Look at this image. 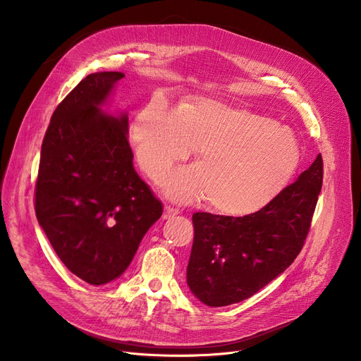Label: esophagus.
<instances>
[{"label":"esophagus","instance_id":"obj_1","mask_svg":"<svg viewBox=\"0 0 361 361\" xmlns=\"http://www.w3.org/2000/svg\"><path fill=\"white\" fill-rule=\"evenodd\" d=\"M180 211L178 207H174V206H169V204H165V211H164V219H169L173 218L176 215H178Z\"/></svg>","mask_w":361,"mask_h":361}]
</instances>
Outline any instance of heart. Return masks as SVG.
<instances>
[{
  "label": "heart",
  "mask_w": 361,
  "mask_h": 361,
  "mask_svg": "<svg viewBox=\"0 0 361 361\" xmlns=\"http://www.w3.org/2000/svg\"><path fill=\"white\" fill-rule=\"evenodd\" d=\"M131 142L142 168L157 181L200 146V164L176 169L165 183L166 193L180 202L207 197L215 211L228 215L268 203L300 161L290 127L203 97L178 109L164 98L150 101L133 121Z\"/></svg>",
  "instance_id": "b5f03b06"
}]
</instances>
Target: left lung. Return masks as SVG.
<instances>
[{
    "instance_id": "1",
    "label": "left lung",
    "mask_w": 361,
    "mask_h": 361,
    "mask_svg": "<svg viewBox=\"0 0 361 361\" xmlns=\"http://www.w3.org/2000/svg\"><path fill=\"white\" fill-rule=\"evenodd\" d=\"M324 181L319 154L300 177L257 212L193 214L195 238L187 267L192 293L211 307L252 297L286 271L305 245Z\"/></svg>"
}]
</instances>
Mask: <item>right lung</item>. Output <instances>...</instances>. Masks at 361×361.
Listing matches in <instances>:
<instances>
[{
    "instance_id": "add662e5",
    "label": "right lung",
    "mask_w": 361,
    "mask_h": 361,
    "mask_svg": "<svg viewBox=\"0 0 361 361\" xmlns=\"http://www.w3.org/2000/svg\"><path fill=\"white\" fill-rule=\"evenodd\" d=\"M124 78L93 73L55 108L42 142L35 212L67 269L92 286L118 278L162 203L133 166L127 116L101 105Z\"/></svg>"
}]
</instances>
